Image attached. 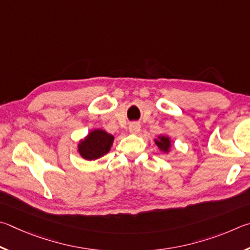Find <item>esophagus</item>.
Returning a JSON list of instances; mask_svg holds the SVG:
<instances>
[{
    "label": "esophagus",
    "instance_id": "obj_1",
    "mask_svg": "<svg viewBox=\"0 0 250 250\" xmlns=\"http://www.w3.org/2000/svg\"><path fill=\"white\" fill-rule=\"evenodd\" d=\"M129 133L132 134H138L139 130H141V125L138 124V123H132V124L129 125Z\"/></svg>",
    "mask_w": 250,
    "mask_h": 250
}]
</instances>
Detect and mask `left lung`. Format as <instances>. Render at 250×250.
<instances>
[{"mask_svg":"<svg viewBox=\"0 0 250 250\" xmlns=\"http://www.w3.org/2000/svg\"><path fill=\"white\" fill-rule=\"evenodd\" d=\"M155 144L164 152H169L170 149H171V141H170L168 136H165V135H160V136H158V139H155Z\"/></svg>","mask_w":250,"mask_h":250,"instance_id":"8db88e82","label":"left lung"}]
</instances>
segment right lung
I'll return each instance as SVG.
<instances>
[{"label": "right lung", "mask_w": 250, "mask_h": 250, "mask_svg": "<svg viewBox=\"0 0 250 250\" xmlns=\"http://www.w3.org/2000/svg\"><path fill=\"white\" fill-rule=\"evenodd\" d=\"M114 136L103 129H93L78 144V151L83 159L95 160L111 149Z\"/></svg>", "instance_id": "1"}]
</instances>
